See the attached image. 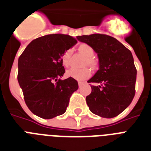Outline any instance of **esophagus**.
<instances>
[{
	"label": "esophagus",
	"instance_id": "34e87169",
	"mask_svg": "<svg viewBox=\"0 0 151 151\" xmlns=\"http://www.w3.org/2000/svg\"><path fill=\"white\" fill-rule=\"evenodd\" d=\"M83 84H84V83L81 82V81H78V85H79V88L81 87V86L83 85Z\"/></svg>",
	"mask_w": 151,
	"mask_h": 151
}]
</instances>
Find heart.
Segmentation results:
<instances>
[{
	"mask_svg": "<svg viewBox=\"0 0 151 151\" xmlns=\"http://www.w3.org/2000/svg\"><path fill=\"white\" fill-rule=\"evenodd\" d=\"M78 50L87 57L86 63H88V65L92 66H96V61L93 58L94 49L92 48V46H90L88 44H81L78 46ZM71 54H72V51L70 49H68L64 52L61 57L62 63L63 66H67L69 65ZM66 76L68 78H73L77 81H85L91 76V71L88 68H71L66 71Z\"/></svg>",
	"mask_w": 151,
	"mask_h": 151,
	"instance_id": "1",
	"label": "heart"
}]
</instances>
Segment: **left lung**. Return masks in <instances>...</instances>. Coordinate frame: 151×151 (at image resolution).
I'll use <instances>...</instances> for the list:
<instances>
[{"mask_svg":"<svg viewBox=\"0 0 151 151\" xmlns=\"http://www.w3.org/2000/svg\"><path fill=\"white\" fill-rule=\"evenodd\" d=\"M81 42L92 46L99 58V70L88 82L92 92L86 97L91 112L102 117L112 118L126 109L135 96L136 66L130 50L114 37L94 34L78 36Z\"/></svg>","mask_w":151,"mask_h":151,"instance_id":"left-lung-1","label":"left lung"}]
</instances>
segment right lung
<instances>
[{
	"label": "right lung",
	"mask_w": 151,
	"mask_h": 151,
	"mask_svg": "<svg viewBox=\"0 0 151 151\" xmlns=\"http://www.w3.org/2000/svg\"><path fill=\"white\" fill-rule=\"evenodd\" d=\"M77 42L66 34L45 35L32 41L19 58L18 81L25 103L37 116L51 119L64 114L78 89L75 79H60L65 73L62 55Z\"/></svg>",
	"instance_id": "right-lung-1"
}]
</instances>
